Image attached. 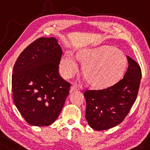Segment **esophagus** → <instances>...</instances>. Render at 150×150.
Returning <instances> with one entry per match:
<instances>
[{"label": "esophagus", "mask_w": 150, "mask_h": 150, "mask_svg": "<svg viewBox=\"0 0 150 150\" xmlns=\"http://www.w3.org/2000/svg\"><path fill=\"white\" fill-rule=\"evenodd\" d=\"M78 90H79V88L77 86H72L71 88V90H70V91L73 92V91H78Z\"/></svg>", "instance_id": "esophagus-1"}]
</instances>
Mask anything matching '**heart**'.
I'll use <instances>...</instances> for the list:
<instances>
[{
    "label": "heart",
    "instance_id": "obj_1",
    "mask_svg": "<svg viewBox=\"0 0 150 150\" xmlns=\"http://www.w3.org/2000/svg\"><path fill=\"white\" fill-rule=\"evenodd\" d=\"M76 59L83 64L82 73L88 83L97 90L108 88L118 82L127 64L123 52L110 46L80 49ZM59 71L65 79L73 77L78 71V65L71 53L67 52L62 57Z\"/></svg>",
    "mask_w": 150,
    "mask_h": 150
}]
</instances>
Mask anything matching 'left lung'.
Returning a JSON list of instances; mask_svg holds the SVG:
<instances>
[{
  "mask_svg": "<svg viewBox=\"0 0 150 150\" xmlns=\"http://www.w3.org/2000/svg\"><path fill=\"white\" fill-rule=\"evenodd\" d=\"M128 67L123 78L103 90H86V119L95 130H105L124 120L137 99L141 69L137 62L127 56Z\"/></svg>",
  "mask_w": 150,
  "mask_h": 150,
  "instance_id": "1",
  "label": "left lung"
}]
</instances>
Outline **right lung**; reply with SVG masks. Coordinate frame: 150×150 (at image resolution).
<instances>
[{
  "instance_id": "1",
  "label": "right lung",
  "mask_w": 150,
  "mask_h": 150,
  "mask_svg": "<svg viewBox=\"0 0 150 150\" xmlns=\"http://www.w3.org/2000/svg\"><path fill=\"white\" fill-rule=\"evenodd\" d=\"M62 51L54 38H39L24 49L13 66L14 104L28 123L52 124L60 114L71 84L59 75Z\"/></svg>"
}]
</instances>
